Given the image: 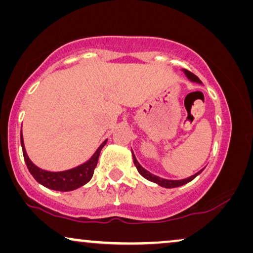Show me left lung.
I'll use <instances>...</instances> for the list:
<instances>
[{"instance_id": "obj_1", "label": "left lung", "mask_w": 253, "mask_h": 253, "mask_svg": "<svg viewBox=\"0 0 253 253\" xmlns=\"http://www.w3.org/2000/svg\"><path fill=\"white\" fill-rule=\"evenodd\" d=\"M183 72H184V74H186V77L188 78V79L191 81V83L202 84V81L199 80L198 77L195 76L194 73H191V72H189V71H187V70H183ZM131 156H133L134 165L136 166L138 173H140L141 175L144 177V179L151 181V182L157 183V184H159V186L164 187V188H175V187L183 186V184H186L188 182H190V181H193L195 177H196L198 174H201L203 172V169H203L201 170H198L197 173H195L194 175L187 177V179H182V180H166V179H163V177H159L157 175H154V174L150 173V172H148L147 169H143V167H142L140 164H138V162L136 161V157H135V155H134L133 151H131Z\"/></svg>"}]
</instances>
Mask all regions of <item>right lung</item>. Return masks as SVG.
Instances as JSON below:
<instances>
[{
    "label": "right lung",
    "instance_id": "right-lung-1",
    "mask_svg": "<svg viewBox=\"0 0 253 253\" xmlns=\"http://www.w3.org/2000/svg\"><path fill=\"white\" fill-rule=\"evenodd\" d=\"M106 141L108 140H105L99 145L97 150L89 158V161H87L86 163L81 164V165L74 167V169L62 170V172H49V170L41 169L40 167L34 165L31 159L28 158L26 150H25L23 134L20 131V143L21 148H23L24 159L32 176L42 186L57 191H71L78 189V188L83 187L87 182H89L92 177V174H94L95 167L97 165L99 152H101L103 147L105 145Z\"/></svg>",
    "mask_w": 253,
    "mask_h": 253
}]
</instances>
